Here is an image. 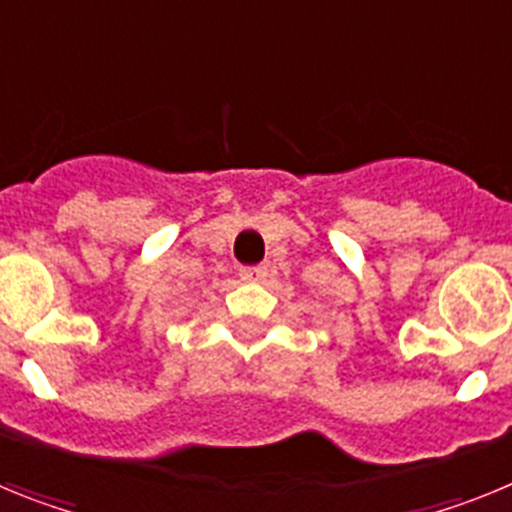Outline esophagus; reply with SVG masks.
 I'll return each instance as SVG.
<instances>
[{
  "instance_id": "obj_1",
  "label": "esophagus",
  "mask_w": 512,
  "mask_h": 512,
  "mask_svg": "<svg viewBox=\"0 0 512 512\" xmlns=\"http://www.w3.org/2000/svg\"><path fill=\"white\" fill-rule=\"evenodd\" d=\"M243 282H264L266 279V266H243L241 269Z\"/></svg>"
}]
</instances>
